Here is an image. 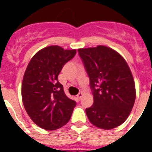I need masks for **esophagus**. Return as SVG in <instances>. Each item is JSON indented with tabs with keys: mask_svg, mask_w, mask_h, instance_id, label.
I'll return each mask as SVG.
<instances>
[{
	"mask_svg": "<svg viewBox=\"0 0 152 152\" xmlns=\"http://www.w3.org/2000/svg\"><path fill=\"white\" fill-rule=\"evenodd\" d=\"M82 96H83V93L82 92H80L77 95V99H78L79 100H80V99L82 98Z\"/></svg>",
	"mask_w": 152,
	"mask_h": 152,
	"instance_id": "34e87169",
	"label": "esophagus"
}]
</instances>
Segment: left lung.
<instances>
[{
    "mask_svg": "<svg viewBox=\"0 0 152 152\" xmlns=\"http://www.w3.org/2000/svg\"><path fill=\"white\" fill-rule=\"evenodd\" d=\"M77 51L94 95V104L86 109V114L98 128H116L126 121L135 103V80L130 68L119 52L105 45Z\"/></svg>",
    "mask_w": 152,
    "mask_h": 152,
    "instance_id": "1",
    "label": "left lung"
}]
</instances>
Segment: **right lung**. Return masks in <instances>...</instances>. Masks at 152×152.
<instances>
[{
    "mask_svg": "<svg viewBox=\"0 0 152 152\" xmlns=\"http://www.w3.org/2000/svg\"><path fill=\"white\" fill-rule=\"evenodd\" d=\"M76 49L50 45L40 49L28 64L22 81V100L33 123L45 130H56L69 121L75 100L64 94L58 75Z\"/></svg>",
    "mask_w": 152,
    "mask_h": 152,
    "instance_id": "add662e5",
    "label": "right lung"
}]
</instances>
